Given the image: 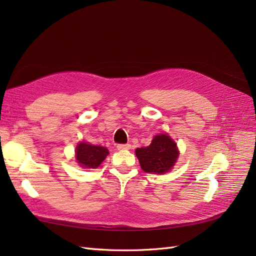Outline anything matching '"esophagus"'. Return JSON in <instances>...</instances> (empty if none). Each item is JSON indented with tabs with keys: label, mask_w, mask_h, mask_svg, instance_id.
<instances>
[{
	"label": "esophagus",
	"mask_w": 256,
	"mask_h": 256,
	"mask_svg": "<svg viewBox=\"0 0 256 256\" xmlns=\"http://www.w3.org/2000/svg\"><path fill=\"white\" fill-rule=\"evenodd\" d=\"M116 147H118V150H130L131 145L130 144H118Z\"/></svg>",
	"instance_id": "34e87169"
}]
</instances>
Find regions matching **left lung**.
<instances>
[{
	"label": "left lung",
	"instance_id": "8db88e82",
	"mask_svg": "<svg viewBox=\"0 0 256 256\" xmlns=\"http://www.w3.org/2000/svg\"><path fill=\"white\" fill-rule=\"evenodd\" d=\"M136 154L144 172L164 174L175 166L180 152L173 138L162 134L154 136L148 146L136 148Z\"/></svg>",
	"mask_w": 256,
	"mask_h": 256
}]
</instances>
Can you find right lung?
<instances>
[{
	"mask_svg": "<svg viewBox=\"0 0 256 256\" xmlns=\"http://www.w3.org/2000/svg\"><path fill=\"white\" fill-rule=\"evenodd\" d=\"M109 154L106 147L80 142L76 147V160L84 168H96Z\"/></svg>",
	"mask_w": 256,
	"mask_h": 256,
	"instance_id": "add662e5",
	"label": "right lung"
}]
</instances>
